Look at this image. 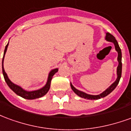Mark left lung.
I'll list each match as a JSON object with an SVG mask.
<instances>
[{
    "label": "left lung",
    "mask_w": 131,
    "mask_h": 131,
    "mask_svg": "<svg viewBox=\"0 0 131 131\" xmlns=\"http://www.w3.org/2000/svg\"><path fill=\"white\" fill-rule=\"evenodd\" d=\"M106 40L107 41H110V42H112L114 44V46H115L116 50L118 52V58L117 60L118 61V67H117V79L115 81V82L112 83V85H110L109 88H107L106 91H104L102 93L98 95H88V94H86L85 93H83L82 91H80L79 90H77L76 88H74V86L72 85V84L71 83V89L73 90L75 93L77 94V95H79L81 97H83V98L88 99V100H98V99H100L102 97H104L107 96L109 94L111 93L112 92L115 88L117 86V85L118 84V82L120 81V79H121V71H122V62H121V50L120 48H119V46H118V42L116 41V40L115 39V38L114 36L110 34V33H107L106 34Z\"/></svg>",
    "instance_id": "8db88e82"
}]
</instances>
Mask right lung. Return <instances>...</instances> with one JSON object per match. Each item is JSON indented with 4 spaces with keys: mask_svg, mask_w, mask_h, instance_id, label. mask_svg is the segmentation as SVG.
Instances as JSON below:
<instances>
[{
    "mask_svg": "<svg viewBox=\"0 0 131 131\" xmlns=\"http://www.w3.org/2000/svg\"><path fill=\"white\" fill-rule=\"evenodd\" d=\"M8 43L7 44V46H5V48L4 51V54H3V62H2V69H3V77H4L5 81V82L7 83V85L10 87V88L17 95H19L21 97H23L24 99H27V100H34V99L39 98L40 97H43V95H45L48 92L49 89H50V83H51L52 78L53 77L56 72L58 71V69H54L53 70H52L50 74H49L48 79V81H47V83L46 84V85L43 87L42 88H40L39 90H37V91H31V92H29V91H24V89L19 86V85H17L15 84H14L13 82H11L8 77L7 76V74L5 73V71L4 70V68H3V60H4L5 54L7 51V46H8Z\"/></svg>",
    "mask_w": 131,
    "mask_h": 131,
    "instance_id": "obj_1",
    "label": "right lung"
}]
</instances>
